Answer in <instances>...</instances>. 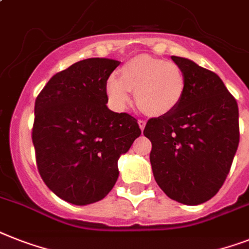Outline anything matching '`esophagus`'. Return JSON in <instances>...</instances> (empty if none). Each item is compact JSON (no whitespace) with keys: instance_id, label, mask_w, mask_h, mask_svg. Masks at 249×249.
<instances>
[{"instance_id":"obj_1","label":"esophagus","mask_w":249,"mask_h":249,"mask_svg":"<svg viewBox=\"0 0 249 249\" xmlns=\"http://www.w3.org/2000/svg\"><path fill=\"white\" fill-rule=\"evenodd\" d=\"M138 124H139V128H141V130H144V128H145V120H143V119H139Z\"/></svg>"}]
</instances>
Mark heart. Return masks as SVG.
<instances>
[{"label":"heart","instance_id":"obj_1","mask_svg":"<svg viewBox=\"0 0 249 249\" xmlns=\"http://www.w3.org/2000/svg\"><path fill=\"white\" fill-rule=\"evenodd\" d=\"M107 96L119 108L130 104L131 90L138 106L149 116L171 114L183 100L185 75L175 62L151 56H137L121 69V78L110 76L106 84Z\"/></svg>","mask_w":249,"mask_h":249}]
</instances>
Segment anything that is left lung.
Here are the masks:
<instances>
[{"label":"left lung","mask_w":249,"mask_h":249,"mask_svg":"<svg viewBox=\"0 0 249 249\" xmlns=\"http://www.w3.org/2000/svg\"><path fill=\"white\" fill-rule=\"evenodd\" d=\"M185 75V93L169 115L149 119L143 134L152 143L155 180L167 197L195 206L223 187L239 144L235 98L215 72L171 56Z\"/></svg>","instance_id":"left-lung-1"}]
</instances>
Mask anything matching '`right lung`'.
Wrapping results in <instances>:
<instances>
[{"label": "right lung", "instance_id": "obj_1", "mask_svg": "<svg viewBox=\"0 0 249 249\" xmlns=\"http://www.w3.org/2000/svg\"><path fill=\"white\" fill-rule=\"evenodd\" d=\"M120 62L82 60L52 76L34 106L32 131L40 177L76 206L101 201L119 178L118 160L141 135L138 121L107 107V79Z\"/></svg>", "mask_w": 249, "mask_h": 249}]
</instances>
